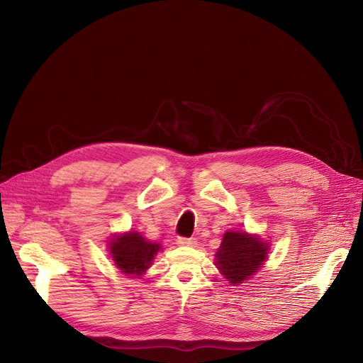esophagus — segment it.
Instances as JSON below:
<instances>
[{
    "label": "esophagus",
    "instance_id": "34e87169",
    "mask_svg": "<svg viewBox=\"0 0 363 363\" xmlns=\"http://www.w3.org/2000/svg\"><path fill=\"white\" fill-rule=\"evenodd\" d=\"M177 244H178V245H182V247H191V245H196L197 241H196V238L179 237V238L177 240Z\"/></svg>",
    "mask_w": 363,
    "mask_h": 363
}]
</instances>
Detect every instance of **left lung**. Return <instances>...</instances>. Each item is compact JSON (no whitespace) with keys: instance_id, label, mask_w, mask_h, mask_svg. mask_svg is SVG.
Listing matches in <instances>:
<instances>
[{"instance_id":"obj_1","label":"left lung","mask_w":363,"mask_h":363,"mask_svg":"<svg viewBox=\"0 0 363 363\" xmlns=\"http://www.w3.org/2000/svg\"><path fill=\"white\" fill-rule=\"evenodd\" d=\"M268 252L269 244L257 235L245 231H226L215 255V264L228 281L238 285L262 268Z\"/></svg>"}]
</instances>
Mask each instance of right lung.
<instances>
[{
	"mask_svg": "<svg viewBox=\"0 0 363 363\" xmlns=\"http://www.w3.org/2000/svg\"><path fill=\"white\" fill-rule=\"evenodd\" d=\"M108 244L116 268L125 275L138 278L150 268L152 259L162 249L159 242H150L135 231L114 235Z\"/></svg>",
	"mask_w": 363,
	"mask_h": 363,
	"instance_id": "1",
	"label": "right lung"
}]
</instances>
